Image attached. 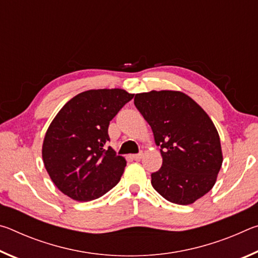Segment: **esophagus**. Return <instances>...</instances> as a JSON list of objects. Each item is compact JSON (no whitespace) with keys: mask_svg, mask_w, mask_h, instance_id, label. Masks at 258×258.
Wrapping results in <instances>:
<instances>
[{"mask_svg":"<svg viewBox=\"0 0 258 258\" xmlns=\"http://www.w3.org/2000/svg\"><path fill=\"white\" fill-rule=\"evenodd\" d=\"M131 158L134 160H140L142 158V152H140V154H137V155H132L131 156Z\"/></svg>","mask_w":258,"mask_h":258,"instance_id":"34e87169","label":"esophagus"}]
</instances>
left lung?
Listing matches in <instances>:
<instances>
[{
	"instance_id": "left-lung-1",
	"label": "left lung",
	"mask_w": 258,
	"mask_h": 258,
	"mask_svg": "<svg viewBox=\"0 0 258 258\" xmlns=\"http://www.w3.org/2000/svg\"><path fill=\"white\" fill-rule=\"evenodd\" d=\"M134 104L151 126L163 165L151 184L168 202L190 205L212 190L220 172V135L199 104L178 91L135 94Z\"/></svg>"
}]
</instances>
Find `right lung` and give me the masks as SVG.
I'll return each mask as SVG.
<instances>
[{
	"label": "right lung",
	"instance_id": "right-lung-1",
	"mask_svg": "<svg viewBox=\"0 0 258 258\" xmlns=\"http://www.w3.org/2000/svg\"><path fill=\"white\" fill-rule=\"evenodd\" d=\"M134 95L121 89L90 90L69 100L46 131L42 157L55 186L77 202H90L119 182L126 160L111 147L110 120Z\"/></svg>",
	"mask_w": 258,
	"mask_h": 258
}]
</instances>
